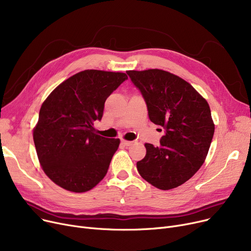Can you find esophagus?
I'll return each mask as SVG.
<instances>
[{
    "label": "esophagus",
    "mask_w": 251,
    "mask_h": 251,
    "mask_svg": "<svg viewBox=\"0 0 251 251\" xmlns=\"http://www.w3.org/2000/svg\"><path fill=\"white\" fill-rule=\"evenodd\" d=\"M122 144L126 147H130L131 144H133V141H127V140H122Z\"/></svg>",
    "instance_id": "obj_1"
}]
</instances>
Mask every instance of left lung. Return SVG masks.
Returning a JSON list of instances; mask_svg holds the SVG:
<instances>
[{"label": "left lung", "mask_w": 251, "mask_h": 251, "mask_svg": "<svg viewBox=\"0 0 251 251\" xmlns=\"http://www.w3.org/2000/svg\"><path fill=\"white\" fill-rule=\"evenodd\" d=\"M146 100L150 120L165 129L160 146L146 143L137 162L140 176L169 190L189 180L202 166L215 132L207 101L184 79L160 69L127 71Z\"/></svg>", "instance_id": "left-lung-1"}]
</instances>
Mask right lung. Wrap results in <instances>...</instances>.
<instances>
[{
  "mask_svg": "<svg viewBox=\"0 0 251 251\" xmlns=\"http://www.w3.org/2000/svg\"><path fill=\"white\" fill-rule=\"evenodd\" d=\"M128 79L125 73L84 70L62 82L42 104L33 141L44 172L72 192L94 188L108 172L120 139L98 135L104 101Z\"/></svg>",
  "mask_w": 251,
  "mask_h": 251,
  "instance_id": "right-lung-1",
  "label": "right lung"
}]
</instances>
